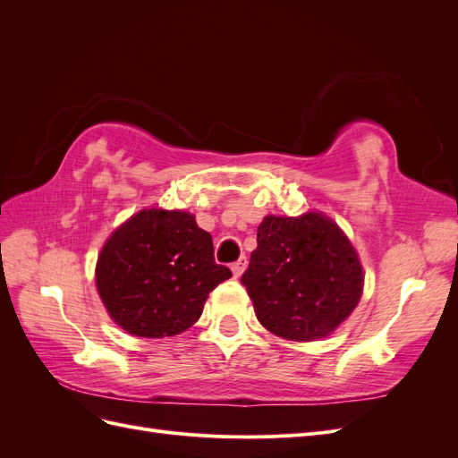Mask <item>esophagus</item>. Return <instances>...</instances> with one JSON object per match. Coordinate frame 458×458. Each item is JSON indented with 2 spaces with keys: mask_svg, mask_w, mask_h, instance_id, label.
<instances>
[{
  "mask_svg": "<svg viewBox=\"0 0 458 458\" xmlns=\"http://www.w3.org/2000/svg\"><path fill=\"white\" fill-rule=\"evenodd\" d=\"M246 266H248V259H246V256H242V258H239L237 261L233 263V266H231V271H233V275L237 276V279H239V276L244 273Z\"/></svg>",
  "mask_w": 458,
  "mask_h": 458,
  "instance_id": "obj_1",
  "label": "esophagus"
}]
</instances>
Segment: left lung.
<instances>
[{
    "instance_id": "left-lung-1",
    "label": "left lung",
    "mask_w": 458,
    "mask_h": 458,
    "mask_svg": "<svg viewBox=\"0 0 458 458\" xmlns=\"http://www.w3.org/2000/svg\"><path fill=\"white\" fill-rule=\"evenodd\" d=\"M363 267L342 229L318 212L267 216L241 276L258 321L273 335L311 342L350 317L363 294Z\"/></svg>"
}]
</instances>
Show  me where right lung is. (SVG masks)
<instances>
[{
  "mask_svg": "<svg viewBox=\"0 0 458 458\" xmlns=\"http://www.w3.org/2000/svg\"><path fill=\"white\" fill-rule=\"evenodd\" d=\"M229 276L195 216L157 208L110 234L95 269L108 315L141 338L174 336L195 325L208 294Z\"/></svg>",
  "mask_w": 458,
  "mask_h": 458,
  "instance_id": "1",
  "label": "right lung"
}]
</instances>
